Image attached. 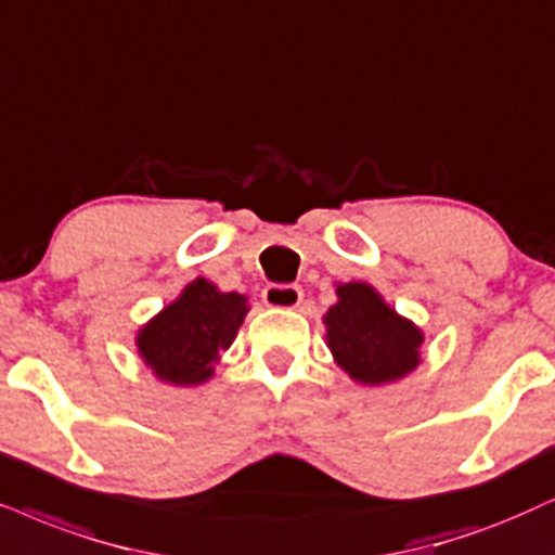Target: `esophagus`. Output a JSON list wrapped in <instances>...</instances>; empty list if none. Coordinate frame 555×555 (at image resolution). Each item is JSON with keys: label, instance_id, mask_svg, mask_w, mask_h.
Returning <instances> with one entry per match:
<instances>
[{"label": "esophagus", "instance_id": "34e87169", "mask_svg": "<svg viewBox=\"0 0 555 555\" xmlns=\"http://www.w3.org/2000/svg\"><path fill=\"white\" fill-rule=\"evenodd\" d=\"M263 301L269 307H279V310H292L301 301V286L297 284H266Z\"/></svg>", "mask_w": 555, "mask_h": 555}]
</instances>
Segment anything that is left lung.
I'll list each match as a JSON object with an SVG mask.
<instances>
[{
    "instance_id": "obj_1",
    "label": "left lung",
    "mask_w": 555,
    "mask_h": 555,
    "mask_svg": "<svg viewBox=\"0 0 555 555\" xmlns=\"http://www.w3.org/2000/svg\"><path fill=\"white\" fill-rule=\"evenodd\" d=\"M325 314L327 346L356 382L387 384L420 363L423 333L384 305L369 284L338 286Z\"/></svg>"
}]
</instances>
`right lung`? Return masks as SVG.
<instances>
[{"label": "right lung", "mask_w": 555, "mask_h": 555, "mask_svg": "<svg viewBox=\"0 0 555 555\" xmlns=\"http://www.w3.org/2000/svg\"><path fill=\"white\" fill-rule=\"evenodd\" d=\"M245 312L248 307L241 294L217 292L205 279H196L140 330V356L164 382L179 387L205 382L212 376L220 350L233 343Z\"/></svg>", "instance_id": "obj_1"}]
</instances>
